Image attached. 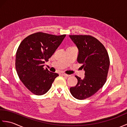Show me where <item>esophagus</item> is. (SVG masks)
Returning a JSON list of instances; mask_svg holds the SVG:
<instances>
[{"instance_id":"esophagus-1","label":"esophagus","mask_w":127,"mask_h":127,"mask_svg":"<svg viewBox=\"0 0 127 127\" xmlns=\"http://www.w3.org/2000/svg\"><path fill=\"white\" fill-rule=\"evenodd\" d=\"M61 75H63V76H69L68 75H67V74H66L65 73H62Z\"/></svg>"}]
</instances>
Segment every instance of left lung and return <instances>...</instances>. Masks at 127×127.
I'll return each instance as SVG.
<instances>
[{"label":"left lung","mask_w":127,"mask_h":127,"mask_svg":"<svg viewBox=\"0 0 127 127\" xmlns=\"http://www.w3.org/2000/svg\"><path fill=\"white\" fill-rule=\"evenodd\" d=\"M76 45L79 54L77 61L85 71L83 80L76 76L77 83L70 88L74 98L83 100L94 95L105 84L108 73L110 59L104 45L90 35H69Z\"/></svg>","instance_id":"obj_1"}]
</instances>
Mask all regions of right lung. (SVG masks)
<instances>
[{"mask_svg":"<svg viewBox=\"0 0 127 127\" xmlns=\"http://www.w3.org/2000/svg\"><path fill=\"white\" fill-rule=\"evenodd\" d=\"M66 35H55L38 32L29 35L21 42L16 55L18 76L27 88L35 95L47 93L57 73L44 68Z\"/></svg>","mask_w":127,"mask_h":127,"instance_id":"add662e5","label":"right lung"}]
</instances>
